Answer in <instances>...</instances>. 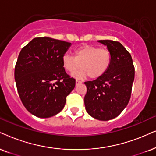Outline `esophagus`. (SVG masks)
<instances>
[{
  "label": "esophagus",
  "instance_id": "1",
  "mask_svg": "<svg viewBox=\"0 0 156 156\" xmlns=\"http://www.w3.org/2000/svg\"><path fill=\"white\" fill-rule=\"evenodd\" d=\"M76 85H80V84L82 83V82L80 81V80H76Z\"/></svg>",
  "mask_w": 156,
  "mask_h": 156
}]
</instances>
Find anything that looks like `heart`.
<instances>
[{
  "mask_svg": "<svg viewBox=\"0 0 156 156\" xmlns=\"http://www.w3.org/2000/svg\"><path fill=\"white\" fill-rule=\"evenodd\" d=\"M75 57L70 54H65L62 61L64 68L72 73L80 67L81 70L73 73L76 78H84L90 76L96 79L106 73L112 62V55L109 51L100 49L89 44H84L76 49Z\"/></svg>",
  "mask_w": 156,
  "mask_h": 156,
  "instance_id": "b5f03b06",
  "label": "heart"
}]
</instances>
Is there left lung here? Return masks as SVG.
Segmentation results:
<instances>
[{"label":"left lung","mask_w":156,"mask_h":156,"mask_svg":"<svg viewBox=\"0 0 156 156\" xmlns=\"http://www.w3.org/2000/svg\"><path fill=\"white\" fill-rule=\"evenodd\" d=\"M111 53L112 62L105 74L84 83L87 92L84 104L88 114L94 119L107 121L117 117L127 106L135 78L131 55L121 43L98 40Z\"/></svg>","instance_id":"left-lung-1"}]
</instances>
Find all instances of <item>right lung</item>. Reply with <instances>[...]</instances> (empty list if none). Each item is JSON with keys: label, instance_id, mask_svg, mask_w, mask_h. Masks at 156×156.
<instances>
[{"label": "right lung", "instance_id": "right-lung-1", "mask_svg": "<svg viewBox=\"0 0 156 156\" xmlns=\"http://www.w3.org/2000/svg\"><path fill=\"white\" fill-rule=\"evenodd\" d=\"M71 43L50 37L33 39L19 53L14 78L19 97L39 118L56 115L64 108L76 79L66 73L62 58Z\"/></svg>", "mask_w": 156, "mask_h": 156}]
</instances>
